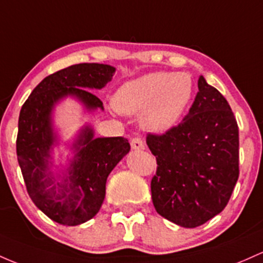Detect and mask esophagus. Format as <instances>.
I'll list each match as a JSON object with an SVG mask.
<instances>
[{
	"instance_id": "obj_1",
	"label": "esophagus",
	"mask_w": 263,
	"mask_h": 263,
	"mask_svg": "<svg viewBox=\"0 0 263 263\" xmlns=\"http://www.w3.org/2000/svg\"><path fill=\"white\" fill-rule=\"evenodd\" d=\"M130 145H132L133 150H144L145 149L144 141H143V139H140V138H134V139H132Z\"/></svg>"
}]
</instances>
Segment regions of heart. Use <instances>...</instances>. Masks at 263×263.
<instances>
[{
    "mask_svg": "<svg viewBox=\"0 0 263 263\" xmlns=\"http://www.w3.org/2000/svg\"><path fill=\"white\" fill-rule=\"evenodd\" d=\"M193 78L184 72H149L123 83L113 104L124 114L140 113V124L153 133H166L178 125L194 97Z\"/></svg>",
    "mask_w": 263,
    "mask_h": 263,
    "instance_id": "heart-1",
    "label": "heart"
}]
</instances>
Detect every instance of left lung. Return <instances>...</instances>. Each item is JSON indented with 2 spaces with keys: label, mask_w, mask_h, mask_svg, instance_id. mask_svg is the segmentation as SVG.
Segmentation results:
<instances>
[{
  "label": "left lung",
  "mask_w": 263,
  "mask_h": 263,
  "mask_svg": "<svg viewBox=\"0 0 263 263\" xmlns=\"http://www.w3.org/2000/svg\"><path fill=\"white\" fill-rule=\"evenodd\" d=\"M195 100L178 126L149 134L156 156L152 199L159 215L186 229L225 209L238 179V126L227 100L202 76Z\"/></svg>",
  "instance_id": "obj_1"
}]
</instances>
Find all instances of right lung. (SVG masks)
Returning <instances> with one entry per match:
<instances>
[{"mask_svg": "<svg viewBox=\"0 0 263 263\" xmlns=\"http://www.w3.org/2000/svg\"><path fill=\"white\" fill-rule=\"evenodd\" d=\"M116 68L102 63H81L46 77L20 111L17 159L28 195L43 214L61 225L76 226L96 216L105 197L111 170L129 153L123 137L96 138L85 123L73 138L63 140L55 124V108L73 99L83 113L92 114L103 103L90 92L111 81ZM67 154L55 161L54 148Z\"/></svg>", "mask_w": 263, "mask_h": 263, "instance_id": "right-lung-1", "label": "right lung"}]
</instances>
